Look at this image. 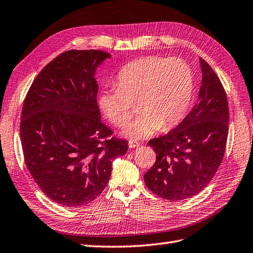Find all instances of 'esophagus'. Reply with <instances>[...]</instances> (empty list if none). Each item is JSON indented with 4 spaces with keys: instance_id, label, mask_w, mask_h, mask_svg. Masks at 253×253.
<instances>
[{
    "instance_id": "1",
    "label": "esophagus",
    "mask_w": 253,
    "mask_h": 253,
    "mask_svg": "<svg viewBox=\"0 0 253 253\" xmlns=\"http://www.w3.org/2000/svg\"><path fill=\"white\" fill-rule=\"evenodd\" d=\"M138 146H139V141L135 140V139L128 140V147H130V148H136Z\"/></svg>"
}]
</instances>
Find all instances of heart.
I'll return each instance as SVG.
<instances>
[{
	"label": "heart",
	"mask_w": 253,
	"mask_h": 253,
	"mask_svg": "<svg viewBox=\"0 0 253 253\" xmlns=\"http://www.w3.org/2000/svg\"><path fill=\"white\" fill-rule=\"evenodd\" d=\"M117 84L100 92L98 106L110 123L122 127L137 104L140 115L123 131L135 138L176 126L186 117L194 93L193 71L186 61L157 55L123 66Z\"/></svg>",
	"instance_id": "obj_1"
}]
</instances>
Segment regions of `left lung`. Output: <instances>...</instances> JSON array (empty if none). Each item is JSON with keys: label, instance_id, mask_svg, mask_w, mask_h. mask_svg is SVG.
<instances>
[{"label": "left lung", "instance_id": "1", "mask_svg": "<svg viewBox=\"0 0 253 253\" xmlns=\"http://www.w3.org/2000/svg\"><path fill=\"white\" fill-rule=\"evenodd\" d=\"M199 101L179 125L148 141L157 160L144 175L146 186L164 200L190 199L207 187L222 162L229 133V104L219 77L200 58Z\"/></svg>", "mask_w": 253, "mask_h": 253}]
</instances>
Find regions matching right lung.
<instances>
[{
	"label": "right lung",
	"instance_id": "obj_1",
	"mask_svg": "<svg viewBox=\"0 0 253 253\" xmlns=\"http://www.w3.org/2000/svg\"><path fill=\"white\" fill-rule=\"evenodd\" d=\"M110 54L69 50L34 79L21 112L20 137L27 168L49 199L66 207L89 204L106 188L113 160L127 141L113 137L101 121L96 67Z\"/></svg>",
	"mask_w": 253,
	"mask_h": 253
}]
</instances>
